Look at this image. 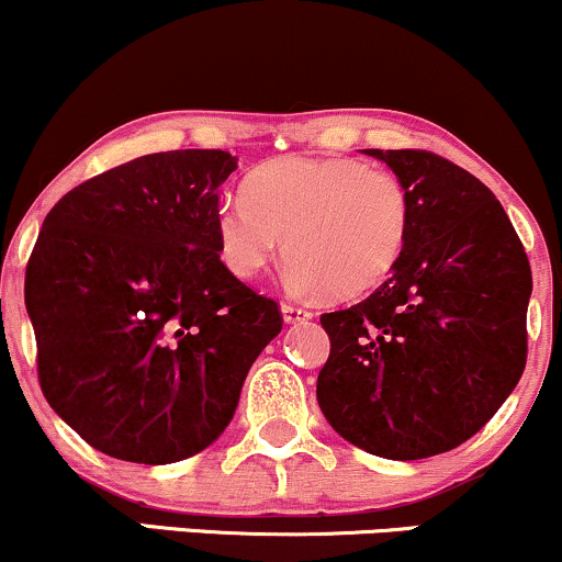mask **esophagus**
Listing matches in <instances>:
<instances>
[{
  "label": "esophagus",
  "instance_id": "34e87169",
  "mask_svg": "<svg viewBox=\"0 0 562 562\" xmlns=\"http://www.w3.org/2000/svg\"><path fill=\"white\" fill-rule=\"evenodd\" d=\"M280 312H282V319H285L288 325H299V322H308V319L314 317V314L306 312V308L290 306V303H282Z\"/></svg>",
  "mask_w": 562,
  "mask_h": 562
}]
</instances>
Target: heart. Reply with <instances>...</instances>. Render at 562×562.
Listing matches in <instances>:
<instances>
[{
    "label": "heart",
    "instance_id": "b5f03b06",
    "mask_svg": "<svg viewBox=\"0 0 562 562\" xmlns=\"http://www.w3.org/2000/svg\"><path fill=\"white\" fill-rule=\"evenodd\" d=\"M402 179L357 158H280L245 179V198L216 209L224 267L250 282L285 243V282L303 295L351 301L389 280L409 240Z\"/></svg>",
    "mask_w": 562,
    "mask_h": 562
}]
</instances>
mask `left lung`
Listing matches in <instances>:
<instances>
[{"label": "left lung", "instance_id": "left-lung-1", "mask_svg": "<svg viewBox=\"0 0 562 562\" xmlns=\"http://www.w3.org/2000/svg\"><path fill=\"white\" fill-rule=\"evenodd\" d=\"M409 192L404 256L370 299L322 314V415L353 447L425 460L494 417L526 367L531 267L486 184L425 150H364Z\"/></svg>", "mask_w": 562, "mask_h": 562}]
</instances>
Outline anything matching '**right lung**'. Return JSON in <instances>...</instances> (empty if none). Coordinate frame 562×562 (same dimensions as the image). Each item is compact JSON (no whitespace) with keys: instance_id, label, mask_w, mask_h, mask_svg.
I'll use <instances>...</instances> for the list:
<instances>
[{"instance_id":"obj_1","label":"right lung","mask_w":562,"mask_h":562,"mask_svg":"<svg viewBox=\"0 0 562 562\" xmlns=\"http://www.w3.org/2000/svg\"><path fill=\"white\" fill-rule=\"evenodd\" d=\"M224 150L128 160L63 195L25 269L44 398L115 460L169 465L216 441L280 308L218 259Z\"/></svg>"}]
</instances>
